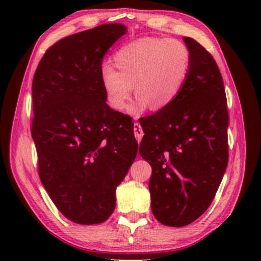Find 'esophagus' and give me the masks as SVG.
<instances>
[{"instance_id": "34e87169", "label": "esophagus", "mask_w": 261, "mask_h": 261, "mask_svg": "<svg viewBox=\"0 0 261 261\" xmlns=\"http://www.w3.org/2000/svg\"><path fill=\"white\" fill-rule=\"evenodd\" d=\"M134 134H135V137H136L137 141H138V143H140V140H141V138H143V136H144V131H143V129H141V125H140L139 122H135V124H134Z\"/></svg>"}]
</instances>
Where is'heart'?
<instances>
[{
	"label": "heart",
	"instance_id": "obj_1",
	"mask_svg": "<svg viewBox=\"0 0 261 261\" xmlns=\"http://www.w3.org/2000/svg\"><path fill=\"white\" fill-rule=\"evenodd\" d=\"M115 68L105 65L101 85L113 109L122 112L135 84L138 95L130 112L138 115L149 105L154 110L169 107L182 93L191 69V51L174 38L147 37L125 43L113 56Z\"/></svg>",
	"mask_w": 261,
	"mask_h": 261
}]
</instances>
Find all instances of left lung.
Masks as SVG:
<instances>
[{
    "label": "left lung",
    "mask_w": 261,
    "mask_h": 261,
    "mask_svg": "<svg viewBox=\"0 0 261 261\" xmlns=\"http://www.w3.org/2000/svg\"><path fill=\"white\" fill-rule=\"evenodd\" d=\"M188 82L169 107L139 120V153L152 166L148 188L155 219L184 227L208 208L228 165L227 96L218 64L192 38Z\"/></svg>",
    "instance_id": "obj_1"
}]
</instances>
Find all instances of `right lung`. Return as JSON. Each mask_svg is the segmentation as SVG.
<instances>
[{"label":"right lung","instance_id":"1","mask_svg":"<svg viewBox=\"0 0 261 261\" xmlns=\"http://www.w3.org/2000/svg\"><path fill=\"white\" fill-rule=\"evenodd\" d=\"M126 28L103 24L63 38L43 54L32 83V137L41 183L65 218L105 222L138 151L134 123L106 103L102 60Z\"/></svg>","mask_w":261,"mask_h":261}]
</instances>
